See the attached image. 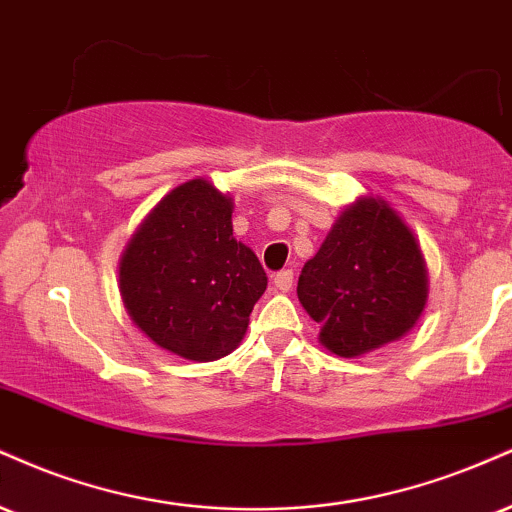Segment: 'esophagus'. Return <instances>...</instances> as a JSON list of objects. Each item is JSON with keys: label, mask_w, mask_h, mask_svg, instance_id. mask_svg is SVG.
<instances>
[{"label": "esophagus", "mask_w": 512, "mask_h": 512, "mask_svg": "<svg viewBox=\"0 0 512 512\" xmlns=\"http://www.w3.org/2000/svg\"><path fill=\"white\" fill-rule=\"evenodd\" d=\"M274 288L279 293L291 291V288H293V272H291V269H283V272L274 276Z\"/></svg>", "instance_id": "34e87169"}]
</instances>
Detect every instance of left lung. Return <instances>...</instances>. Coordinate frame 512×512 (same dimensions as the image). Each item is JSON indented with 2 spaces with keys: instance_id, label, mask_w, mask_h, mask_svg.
Returning <instances> with one entry per match:
<instances>
[{
  "instance_id": "obj_1",
  "label": "left lung",
  "mask_w": 512,
  "mask_h": 512,
  "mask_svg": "<svg viewBox=\"0 0 512 512\" xmlns=\"http://www.w3.org/2000/svg\"><path fill=\"white\" fill-rule=\"evenodd\" d=\"M427 295L420 243L379 195H360L338 214L298 279V300L319 324V343L338 357L403 338L422 317Z\"/></svg>"
}]
</instances>
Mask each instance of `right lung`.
Listing matches in <instances>:
<instances>
[{
    "label": "right lung",
    "mask_w": 512,
    "mask_h": 512,
    "mask_svg": "<svg viewBox=\"0 0 512 512\" xmlns=\"http://www.w3.org/2000/svg\"><path fill=\"white\" fill-rule=\"evenodd\" d=\"M233 197L207 178L166 193L128 240L119 291L131 322L166 353L212 362L243 341L267 274L233 238Z\"/></svg>",
    "instance_id": "right-lung-1"
}]
</instances>
